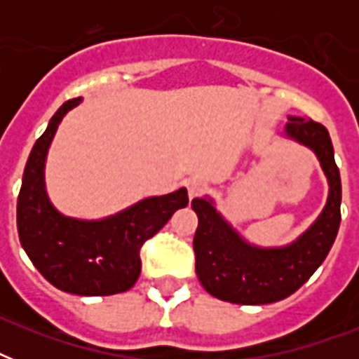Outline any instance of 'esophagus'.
Masks as SVG:
<instances>
[{"label": "esophagus", "mask_w": 359, "mask_h": 359, "mask_svg": "<svg viewBox=\"0 0 359 359\" xmlns=\"http://www.w3.org/2000/svg\"><path fill=\"white\" fill-rule=\"evenodd\" d=\"M186 186H188V196H190V199L201 196L203 190H205V182L201 179H190L186 182Z\"/></svg>", "instance_id": "esophagus-1"}]
</instances>
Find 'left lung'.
Returning a JSON list of instances; mask_svg holds the SVG:
<instances>
[{"instance_id":"8db88e82","label":"left lung","mask_w":359,"mask_h":359,"mask_svg":"<svg viewBox=\"0 0 359 359\" xmlns=\"http://www.w3.org/2000/svg\"><path fill=\"white\" fill-rule=\"evenodd\" d=\"M283 135L311 149L318 158L330 186L326 205L294 242L261 248L242 238L210 197H196L191 201L199 218L194 236L196 272L214 298L242 306L283 300L311 278L334 245L341 224V177L328 130L311 119L289 117Z\"/></svg>"}]
</instances>
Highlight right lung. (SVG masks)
<instances>
[{
	"instance_id": "obj_1",
	"label": "right lung",
	"mask_w": 359,
	"mask_h": 359,
	"mask_svg": "<svg viewBox=\"0 0 359 359\" xmlns=\"http://www.w3.org/2000/svg\"><path fill=\"white\" fill-rule=\"evenodd\" d=\"M81 102L72 98L55 111L25 163L16 224L22 248L44 278L59 290L78 296L119 294L140 278V250L175 210L188 205L186 188L141 199L102 219L65 216L48 199L44 165L59 123Z\"/></svg>"
}]
</instances>
